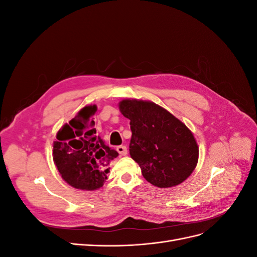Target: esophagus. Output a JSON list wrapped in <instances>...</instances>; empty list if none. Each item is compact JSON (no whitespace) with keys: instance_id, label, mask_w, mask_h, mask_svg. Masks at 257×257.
Wrapping results in <instances>:
<instances>
[{"instance_id":"esophagus-1","label":"esophagus","mask_w":257,"mask_h":257,"mask_svg":"<svg viewBox=\"0 0 257 257\" xmlns=\"http://www.w3.org/2000/svg\"><path fill=\"white\" fill-rule=\"evenodd\" d=\"M116 151H118L121 155H126L127 154V149L125 146H118L116 147Z\"/></svg>"}]
</instances>
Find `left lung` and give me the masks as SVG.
I'll return each instance as SVG.
<instances>
[{
  "label": "left lung",
  "instance_id": "1",
  "mask_svg": "<svg viewBox=\"0 0 257 257\" xmlns=\"http://www.w3.org/2000/svg\"><path fill=\"white\" fill-rule=\"evenodd\" d=\"M121 113L130 120L131 158L148 182L158 188L180 184L195 169L198 146L185 124L149 100L123 99Z\"/></svg>",
  "mask_w": 257,
  "mask_h": 257
}]
</instances>
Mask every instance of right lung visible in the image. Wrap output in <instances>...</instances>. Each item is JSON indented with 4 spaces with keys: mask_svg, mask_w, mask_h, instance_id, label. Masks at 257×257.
Here are the masks:
<instances>
[{
    "mask_svg": "<svg viewBox=\"0 0 257 257\" xmlns=\"http://www.w3.org/2000/svg\"><path fill=\"white\" fill-rule=\"evenodd\" d=\"M96 106H85L58 132L53 161L63 180L75 189L93 191L103 186L110 162L119 155L96 135L92 115Z\"/></svg>",
    "mask_w": 257,
    "mask_h": 257,
    "instance_id": "obj_1",
    "label": "right lung"
}]
</instances>
